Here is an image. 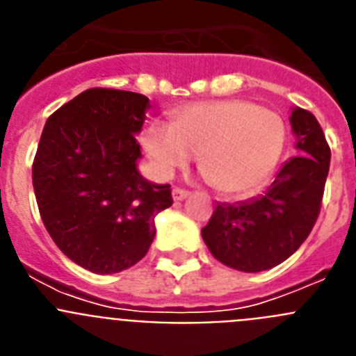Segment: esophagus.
Wrapping results in <instances>:
<instances>
[{"label":"esophagus","mask_w":356,"mask_h":356,"mask_svg":"<svg viewBox=\"0 0 356 356\" xmlns=\"http://www.w3.org/2000/svg\"><path fill=\"white\" fill-rule=\"evenodd\" d=\"M187 196H188V191H185V188H181V187L172 188V197H175V201H181V200H185Z\"/></svg>","instance_id":"esophagus-1"}]
</instances>
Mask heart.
Here are the masks:
<instances>
[{
  "label": "heart",
  "instance_id": "obj_1",
  "mask_svg": "<svg viewBox=\"0 0 356 356\" xmlns=\"http://www.w3.org/2000/svg\"><path fill=\"white\" fill-rule=\"evenodd\" d=\"M285 139L278 114L246 99H222L176 110L171 127L149 122L143 143L162 176L185 168L194 155L217 193L244 194L271 175Z\"/></svg>",
  "mask_w": 356,
  "mask_h": 356
}]
</instances>
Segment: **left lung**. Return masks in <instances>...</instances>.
<instances>
[{
    "mask_svg": "<svg viewBox=\"0 0 356 356\" xmlns=\"http://www.w3.org/2000/svg\"><path fill=\"white\" fill-rule=\"evenodd\" d=\"M291 124L300 155L262 196L219 203L201 229L213 259L232 269L260 273L278 266L307 241L319 217L332 151L312 112L294 108Z\"/></svg>",
    "mask_w": 356,
    "mask_h": 356,
    "instance_id": "left-lung-1",
    "label": "left lung"
}]
</instances>
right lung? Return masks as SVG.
I'll list each match as a JSON object with an SVG mask.
<instances>
[{
    "mask_svg": "<svg viewBox=\"0 0 356 356\" xmlns=\"http://www.w3.org/2000/svg\"><path fill=\"white\" fill-rule=\"evenodd\" d=\"M149 99L130 90L87 89L53 112L31 180L42 222L58 250L96 275L135 266L155 238V216L172 205L171 185L137 171Z\"/></svg>",
    "mask_w": 356,
    "mask_h": 356,
    "instance_id": "right-lung-1",
    "label": "right lung"
}]
</instances>
